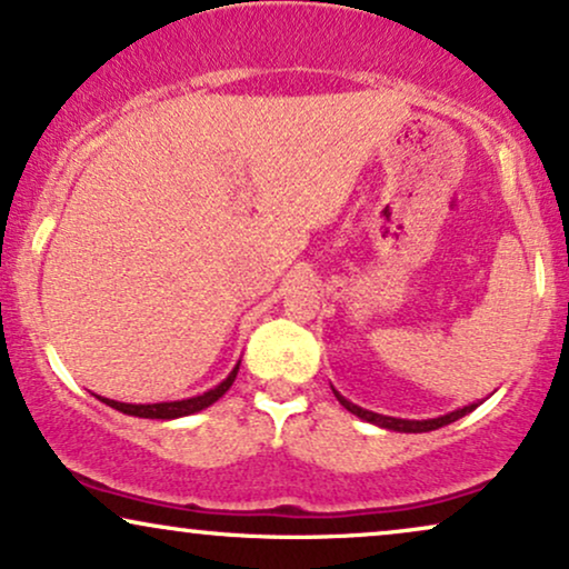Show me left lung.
<instances>
[{"label": "left lung", "instance_id": "left-lung-1", "mask_svg": "<svg viewBox=\"0 0 569 569\" xmlns=\"http://www.w3.org/2000/svg\"><path fill=\"white\" fill-rule=\"evenodd\" d=\"M333 393H336V399L341 401V407H343V409H349L351 415H357L359 420L372 422V426L386 428V430H397V433H428V430H436V428L449 426V422L459 420V417H465L467 412H472V409H476V407L480 405V401H478V405H467V407H462V409H455V412H449V415L430 417V420H401V417L378 415V412H370V409H362V407L351 405V401H349L347 397H341V393H338L336 388H333Z\"/></svg>", "mask_w": 569, "mask_h": 569}]
</instances>
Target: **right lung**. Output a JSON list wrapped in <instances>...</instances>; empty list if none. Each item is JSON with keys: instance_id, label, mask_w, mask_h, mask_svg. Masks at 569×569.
Returning a JSON list of instances; mask_svg holds the SVG:
<instances>
[{"instance_id": "add662e5", "label": "right lung", "mask_w": 569, "mask_h": 569, "mask_svg": "<svg viewBox=\"0 0 569 569\" xmlns=\"http://www.w3.org/2000/svg\"><path fill=\"white\" fill-rule=\"evenodd\" d=\"M239 365L236 362V368L228 372V378L218 383L210 391L199 393V397H191V399H178V401H157V405H126V401H114V399H104V397H97L99 401H104L107 407L118 409V412L123 415H131V417H147V420H176V417H186V415H193V412H201V409H207L210 405H214L222 393L228 391V388L233 386L236 376H239Z\"/></svg>"}]
</instances>
